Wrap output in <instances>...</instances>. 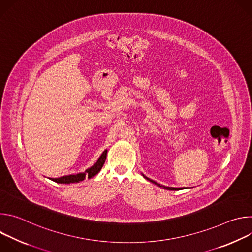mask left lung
<instances>
[{"instance_id":"obj_1","label":"left lung","mask_w":252,"mask_h":252,"mask_svg":"<svg viewBox=\"0 0 252 252\" xmlns=\"http://www.w3.org/2000/svg\"><path fill=\"white\" fill-rule=\"evenodd\" d=\"M145 176V175H143ZM148 181H150L151 183H153V184H155V185H157V186H158V187H161V188H163V189H169V190H179L181 189H178V188H169V187H164V186H160L159 184H158V183H156V182H154V181H152V179H150L149 177H147V176H145Z\"/></svg>"}]
</instances>
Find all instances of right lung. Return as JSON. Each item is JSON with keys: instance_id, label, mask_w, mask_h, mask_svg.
<instances>
[{"instance_id": "right-lung-1", "label": "right lung", "mask_w": 252, "mask_h": 252, "mask_svg": "<svg viewBox=\"0 0 252 252\" xmlns=\"http://www.w3.org/2000/svg\"><path fill=\"white\" fill-rule=\"evenodd\" d=\"M106 153H107V151H104L101 154V156L99 157V158L97 159V161L93 166L86 169L85 172L78 173V174L64 175V176H62L59 178H52V181H54L55 183H58V184H74V183H80V182L84 181L86 177L91 178V177L94 176L95 174H97V172L103 166V163L106 158Z\"/></svg>"}]
</instances>
